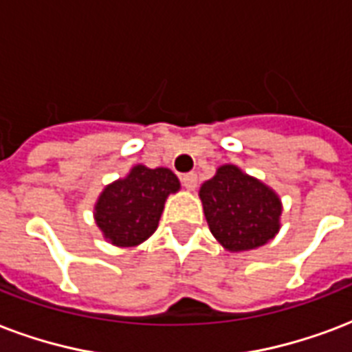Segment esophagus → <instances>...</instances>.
Masks as SVG:
<instances>
[{
    "mask_svg": "<svg viewBox=\"0 0 352 352\" xmlns=\"http://www.w3.org/2000/svg\"><path fill=\"white\" fill-rule=\"evenodd\" d=\"M182 184H184L186 190L194 192L195 188H197V175H195V173H186V175H182Z\"/></svg>",
    "mask_w": 352,
    "mask_h": 352,
    "instance_id": "1",
    "label": "esophagus"
}]
</instances>
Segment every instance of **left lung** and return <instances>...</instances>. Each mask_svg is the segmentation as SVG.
Wrapping results in <instances>:
<instances>
[{"label":"left lung","instance_id":"left-lung-1","mask_svg":"<svg viewBox=\"0 0 352 352\" xmlns=\"http://www.w3.org/2000/svg\"><path fill=\"white\" fill-rule=\"evenodd\" d=\"M206 223L225 251L262 248L280 230L283 201L272 186L234 164H223L199 188Z\"/></svg>","mask_w":352,"mask_h":352}]
</instances>
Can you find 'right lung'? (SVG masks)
I'll return each instance as SVG.
<instances>
[{"mask_svg": "<svg viewBox=\"0 0 352 352\" xmlns=\"http://www.w3.org/2000/svg\"><path fill=\"white\" fill-rule=\"evenodd\" d=\"M179 190L181 182L168 168L133 166L99 194L94 205L96 227L112 245L136 248L157 230L166 199Z\"/></svg>", "mask_w": 352, "mask_h": 352, "instance_id": "1", "label": "right lung"}]
</instances>
